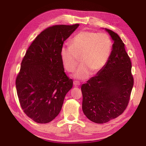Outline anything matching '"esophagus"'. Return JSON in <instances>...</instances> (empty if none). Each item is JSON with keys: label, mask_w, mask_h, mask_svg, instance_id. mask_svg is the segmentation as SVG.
Here are the masks:
<instances>
[{"label": "esophagus", "mask_w": 146, "mask_h": 146, "mask_svg": "<svg viewBox=\"0 0 146 146\" xmlns=\"http://www.w3.org/2000/svg\"><path fill=\"white\" fill-rule=\"evenodd\" d=\"M74 85L76 86H80V82H78V81H77V80H75V81H74Z\"/></svg>", "instance_id": "esophagus-1"}]
</instances>
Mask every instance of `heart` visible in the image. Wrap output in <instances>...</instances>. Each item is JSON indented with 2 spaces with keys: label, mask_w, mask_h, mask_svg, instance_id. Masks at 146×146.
I'll return each mask as SVG.
<instances>
[{
  "label": "heart",
  "mask_w": 146,
  "mask_h": 146,
  "mask_svg": "<svg viewBox=\"0 0 146 146\" xmlns=\"http://www.w3.org/2000/svg\"><path fill=\"white\" fill-rule=\"evenodd\" d=\"M113 42L105 32L82 30L77 33L60 50V56L65 69L72 72L81 61L74 77L85 79L93 71L98 73L107 63L112 50Z\"/></svg>",
  "instance_id": "b5f03b06"
}]
</instances>
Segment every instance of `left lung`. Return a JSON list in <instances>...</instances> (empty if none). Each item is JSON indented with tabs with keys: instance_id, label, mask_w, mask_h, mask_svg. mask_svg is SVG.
Instances as JSON below:
<instances>
[{
	"instance_id": "obj_1",
	"label": "left lung",
	"mask_w": 146,
	"mask_h": 146,
	"mask_svg": "<svg viewBox=\"0 0 146 146\" xmlns=\"http://www.w3.org/2000/svg\"><path fill=\"white\" fill-rule=\"evenodd\" d=\"M114 44L107 63L81 87L82 110L90 121L104 123L122 114L129 103L134 79L131 63L119 35L105 29Z\"/></svg>"
}]
</instances>
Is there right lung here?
Returning <instances> with one entry per match:
<instances>
[{"label": "right lung", "instance_id": "obj_1", "mask_svg": "<svg viewBox=\"0 0 146 146\" xmlns=\"http://www.w3.org/2000/svg\"><path fill=\"white\" fill-rule=\"evenodd\" d=\"M79 24L55 25L39 34L21 62L16 79L19 104L35 122H50L59 113L73 81L64 72L60 56L63 43Z\"/></svg>", "mask_w": 146, "mask_h": 146}]
</instances>
